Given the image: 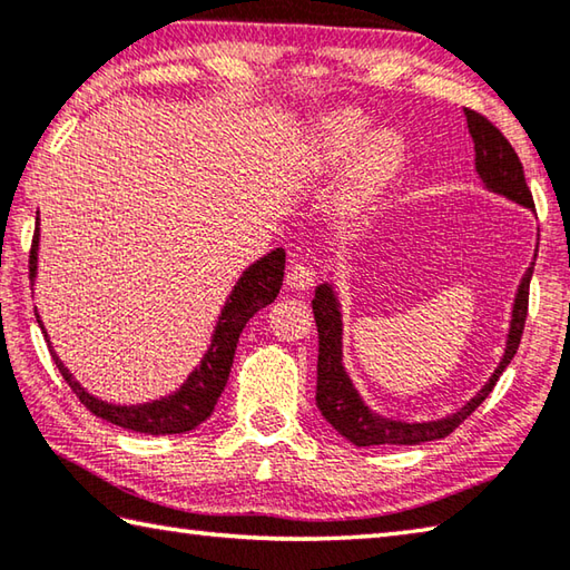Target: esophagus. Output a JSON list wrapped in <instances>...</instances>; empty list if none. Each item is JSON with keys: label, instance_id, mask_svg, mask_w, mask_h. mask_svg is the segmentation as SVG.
<instances>
[{"label": "esophagus", "instance_id": "obj_1", "mask_svg": "<svg viewBox=\"0 0 570 570\" xmlns=\"http://www.w3.org/2000/svg\"><path fill=\"white\" fill-rule=\"evenodd\" d=\"M315 267L307 265V263H299V261H293L287 265V275H285V283L287 287L293 289H307L315 285Z\"/></svg>", "mask_w": 570, "mask_h": 570}]
</instances>
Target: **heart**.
<instances>
[{
	"label": "heart",
	"mask_w": 570,
	"mask_h": 570,
	"mask_svg": "<svg viewBox=\"0 0 570 570\" xmlns=\"http://www.w3.org/2000/svg\"><path fill=\"white\" fill-rule=\"evenodd\" d=\"M372 130V121L357 111H332L322 116L307 141L309 164L320 170H335L352 159L337 193V208L357 216L392 184L404 166L406 144L392 128Z\"/></svg>",
	"instance_id": "obj_1"
}]
</instances>
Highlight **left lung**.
<instances>
[{"label":"left lung","mask_w":570,"mask_h":570,"mask_svg":"<svg viewBox=\"0 0 570 570\" xmlns=\"http://www.w3.org/2000/svg\"><path fill=\"white\" fill-rule=\"evenodd\" d=\"M466 126L474 141L476 154V174L487 190L499 193V196L509 198L519 206L535 210L531 190L525 186L523 166L513 151L511 144L503 138V134L493 126L489 118L476 111L464 109ZM539 253V248H535ZM533 275V263L525 275L521 277V285L517 289V299H513L511 309V327L507 335V350L499 367L493 370L489 382L471 396V400L449 414L444 419H432V422H402V419L382 416L372 412L360 392L354 390L350 374L342 364V309L340 299L332 283H322L315 289L313 297V313L317 322L320 335V354H317V410L322 416L337 429V432L347 439V442L357 446H377V444H422L434 442V439H444L454 432V429L464 422V419L476 410V406L487 400L493 386H497L501 372L509 367L513 354L519 350V342L523 335L525 313H529V285Z\"/></svg>","instance_id":"obj_1"}]
</instances>
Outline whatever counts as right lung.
Here are the masks:
<instances>
[{"mask_svg": "<svg viewBox=\"0 0 570 570\" xmlns=\"http://www.w3.org/2000/svg\"><path fill=\"white\" fill-rule=\"evenodd\" d=\"M37 267H39V218H37L35 243H31V255H29L31 281L37 277ZM283 275H285L283 248L271 250L267 255H263L261 261H255L248 271H243L238 283H235V287L230 289L228 299H225L216 322V330H213L210 345L206 354H203L198 367L188 374V380L180 384L176 392L144 404H114L86 392L83 386L73 380V374L63 367L59 354L51 347L45 322H41L37 309L35 313H37L39 327L49 342V352L53 362H57L61 377L67 380V384L71 386L73 394L79 396L86 410L116 426L131 429V432L154 434V436L184 434L206 422V419L213 414V410H216L218 396L225 390V382H228L240 332L245 325H248V320L257 313V309L271 305L277 297V293H281Z\"/></svg>", "mask_w": 570, "mask_h": 570, "instance_id": "obj_1", "label": "right lung"}]
</instances>
